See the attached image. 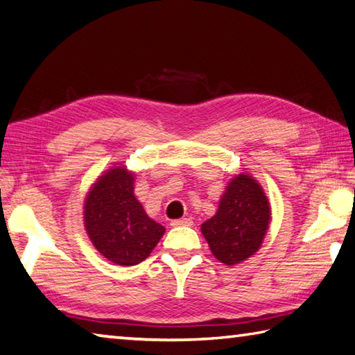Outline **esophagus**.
Returning a JSON list of instances; mask_svg holds the SVG:
<instances>
[{"instance_id":"34e87169","label":"esophagus","mask_w":355,"mask_h":355,"mask_svg":"<svg viewBox=\"0 0 355 355\" xmlns=\"http://www.w3.org/2000/svg\"><path fill=\"white\" fill-rule=\"evenodd\" d=\"M192 225V220L191 218H177V220H172L171 221V226L177 227V226H191Z\"/></svg>"}]
</instances>
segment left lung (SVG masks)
Returning <instances> with one entry per match:
<instances>
[{
    "label": "left lung",
    "instance_id": "8db88e82",
    "mask_svg": "<svg viewBox=\"0 0 355 355\" xmlns=\"http://www.w3.org/2000/svg\"><path fill=\"white\" fill-rule=\"evenodd\" d=\"M270 220L265 192L252 177L240 173L226 187L217 214L201 225L212 254L235 265L259 251Z\"/></svg>",
    "mask_w": 355,
    "mask_h": 355
}]
</instances>
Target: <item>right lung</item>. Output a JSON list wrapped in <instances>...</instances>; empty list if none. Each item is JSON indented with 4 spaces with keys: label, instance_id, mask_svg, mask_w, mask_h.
Masks as SVG:
<instances>
[{
    "label": "right lung",
    "instance_id": "add662e5",
    "mask_svg": "<svg viewBox=\"0 0 355 355\" xmlns=\"http://www.w3.org/2000/svg\"><path fill=\"white\" fill-rule=\"evenodd\" d=\"M86 231L98 252L115 265L135 266L152 252L164 227L148 217L124 168L104 173L85 205Z\"/></svg>",
    "mask_w": 355,
    "mask_h": 355
}]
</instances>
